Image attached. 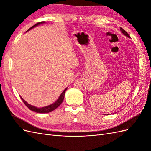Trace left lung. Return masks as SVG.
<instances>
[{
  "label": "left lung",
  "mask_w": 151,
  "mask_h": 151,
  "mask_svg": "<svg viewBox=\"0 0 151 151\" xmlns=\"http://www.w3.org/2000/svg\"><path fill=\"white\" fill-rule=\"evenodd\" d=\"M120 30H121V31H122V33L124 35H125L126 36H127V37H129V38H130V35L127 33V31H125L124 29H123V28H120Z\"/></svg>",
  "instance_id": "8db88e82"
}]
</instances>
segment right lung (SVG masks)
Returning <instances> with one entry per match:
<instances>
[{
  "instance_id": "obj_1",
  "label": "right lung",
  "mask_w": 151,
  "mask_h": 151,
  "mask_svg": "<svg viewBox=\"0 0 151 151\" xmlns=\"http://www.w3.org/2000/svg\"><path fill=\"white\" fill-rule=\"evenodd\" d=\"M45 21H42L40 22H38V23H36V24H35L34 26H33L32 27H31V28L27 31H28L29 30L31 29L32 28H35V27H36V26H38L41 24H43L45 23ZM67 89V88L65 89V90L63 91V92L62 93V94H60V96H59L58 99L57 100V101L55 102L54 103L50 104V105H48V106H45V107H42V108H37V107H35L34 106H32V105L28 104V103H27L25 100L23 99V98H22L21 96V99L23 101V103L25 104L26 106L28 107L30 110L33 111H35V112H36V113H49V112H51L52 111H53L54 109H55L57 108H58L60 105L61 104V103L63 102V99H64V96H65V93L66 90Z\"/></svg>"
}]
</instances>
